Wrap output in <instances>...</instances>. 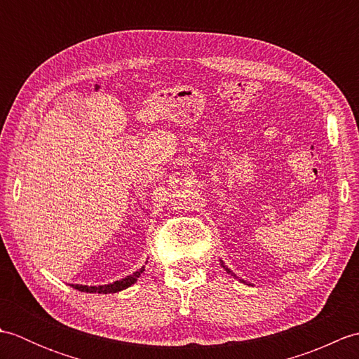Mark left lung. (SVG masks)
<instances>
[{
  "mask_svg": "<svg viewBox=\"0 0 359 359\" xmlns=\"http://www.w3.org/2000/svg\"><path fill=\"white\" fill-rule=\"evenodd\" d=\"M220 265H222V266H224V269H225V271H226V273H230V274H231V276H234L236 279H239V278H238V276H236V274H234V273H233V271H231L230 269H228V266H226V265L224 264V261H222V259H220ZM239 280H241V282H245V280H243V279H239ZM248 285H251V284H248Z\"/></svg>",
  "mask_w": 359,
  "mask_h": 359,
  "instance_id": "8db88e82",
  "label": "left lung"
}]
</instances>
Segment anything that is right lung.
Returning <instances> with one entry per match:
<instances>
[{
	"mask_svg": "<svg viewBox=\"0 0 359 359\" xmlns=\"http://www.w3.org/2000/svg\"><path fill=\"white\" fill-rule=\"evenodd\" d=\"M144 271V266H142L140 270L134 271L133 274H129V276L112 282V284H104V285H80V284H71V287H74L75 290H79V292H85V293H100V294H108V293H117L121 292V290H125L128 287H131L133 284H135L137 279L140 278V274Z\"/></svg>",
	"mask_w": 359,
	"mask_h": 359,
	"instance_id": "obj_1",
	"label": "right lung"
}]
</instances>
